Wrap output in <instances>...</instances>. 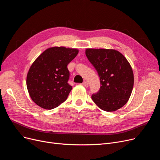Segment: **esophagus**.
<instances>
[{"mask_svg": "<svg viewBox=\"0 0 160 160\" xmlns=\"http://www.w3.org/2000/svg\"><path fill=\"white\" fill-rule=\"evenodd\" d=\"M82 85H83V86H85V87H88V83L87 82V81H85V82H83V83H82Z\"/></svg>", "mask_w": 160, "mask_h": 160, "instance_id": "esophagus-1", "label": "esophagus"}]
</instances>
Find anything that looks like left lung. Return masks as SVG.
Returning <instances> with one entry per match:
<instances>
[{
	"label": "left lung",
	"instance_id": "8db88e82",
	"mask_svg": "<svg viewBox=\"0 0 160 160\" xmlns=\"http://www.w3.org/2000/svg\"><path fill=\"white\" fill-rule=\"evenodd\" d=\"M85 53L100 80V90L91 96L94 102L108 112L123 107L131 96L134 82L127 59L114 49H87Z\"/></svg>",
	"mask_w": 160,
	"mask_h": 160
}]
</instances>
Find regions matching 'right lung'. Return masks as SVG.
I'll return each instance as SVG.
<instances>
[{"label":"right lung","mask_w":160,"mask_h":160,"mask_svg":"<svg viewBox=\"0 0 160 160\" xmlns=\"http://www.w3.org/2000/svg\"><path fill=\"white\" fill-rule=\"evenodd\" d=\"M79 51L64 47L45 50L30 66L27 87L33 102L45 109H52L66 100L72 87L68 82L67 66Z\"/></svg>","instance_id":"add662e5"}]
</instances>
